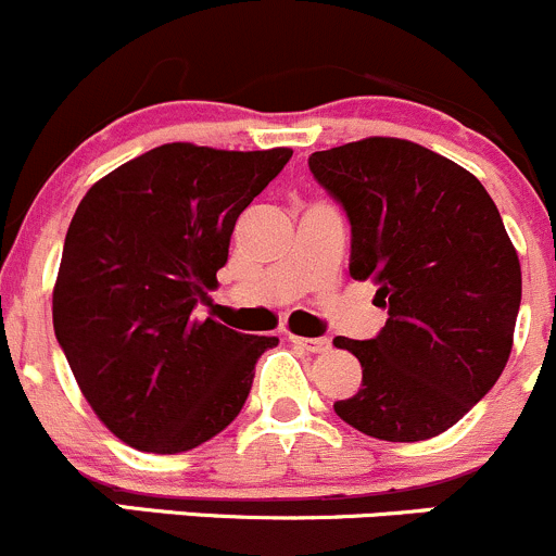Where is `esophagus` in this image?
Listing matches in <instances>:
<instances>
[{
  "mask_svg": "<svg viewBox=\"0 0 556 556\" xmlns=\"http://www.w3.org/2000/svg\"><path fill=\"white\" fill-rule=\"evenodd\" d=\"M291 343L302 351H311V354H324L329 351V340L327 338H300V334H289Z\"/></svg>",
  "mask_w": 556,
  "mask_h": 556,
  "instance_id": "esophagus-1",
  "label": "esophagus"
}]
</instances>
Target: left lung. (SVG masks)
I'll return each instance as SVG.
<instances>
[{"mask_svg":"<svg viewBox=\"0 0 556 556\" xmlns=\"http://www.w3.org/2000/svg\"><path fill=\"white\" fill-rule=\"evenodd\" d=\"M351 224V278L378 286L372 340L334 338L362 389L334 414L378 441L435 438L494 387L514 345L521 267L497 205L452 159L367 137L307 159Z\"/></svg>","mask_w":556,"mask_h":556,"instance_id":"8db88e82","label":"left lung"}]
</instances>
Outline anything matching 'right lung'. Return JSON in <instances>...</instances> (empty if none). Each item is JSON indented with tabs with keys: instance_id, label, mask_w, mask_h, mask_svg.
I'll return each mask as SVG.
<instances>
[{
	"instance_id": "add662e5",
	"label": "right lung",
	"mask_w": 556,
	"mask_h": 556,
	"mask_svg": "<svg viewBox=\"0 0 556 556\" xmlns=\"http://www.w3.org/2000/svg\"><path fill=\"white\" fill-rule=\"evenodd\" d=\"M291 148L167 142L91 186L64 238L53 329L102 425L148 454L211 441L243 410L278 338L197 318L240 213Z\"/></svg>"
}]
</instances>
